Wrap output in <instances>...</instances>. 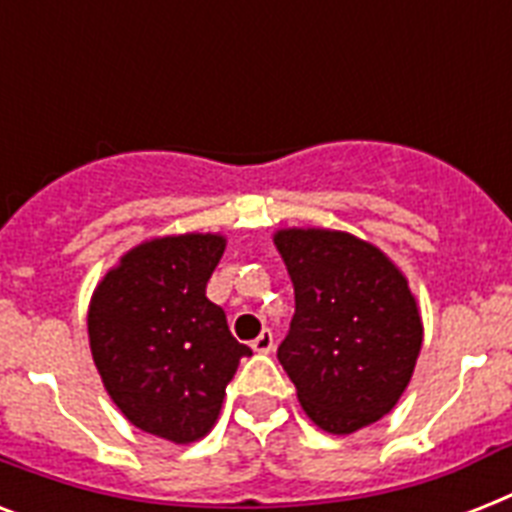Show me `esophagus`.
<instances>
[{
  "instance_id": "1",
  "label": "esophagus",
  "mask_w": 512,
  "mask_h": 512,
  "mask_svg": "<svg viewBox=\"0 0 512 512\" xmlns=\"http://www.w3.org/2000/svg\"><path fill=\"white\" fill-rule=\"evenodd\" d=\"M252 350H257V353H271L273 350V332L271 329H263L260 335L252 340Z\"/></svg>"
}]
</instances>
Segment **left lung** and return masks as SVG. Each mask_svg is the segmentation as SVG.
Here are the masks:
<instances>
[{
	"instance_id": "obj_1",
	"label": "left lung",
	"mask_w": 512,
	"mask_h": 512,
	"mask_svg": "<svg viewBox=\"0 0 512 512\" xmlns=\"http://www.w3.org/2000/svg\"><path fill=\"white\" fill-rule=\"evenodd\" d=\"M295 284L279 361L316 425L345 436L388 414L412 380L422 321L414 295L380 249L340 231L276 233Z\"/></svg>"
}]
</instances>
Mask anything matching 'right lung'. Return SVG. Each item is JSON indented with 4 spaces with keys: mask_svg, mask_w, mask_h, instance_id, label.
Here are the masks:
<instances>
[{
    "mask_svg": "<svg viewBox=\"0 0 512 512\" xmlns=\"http://www.w3.org/2000/svg\"><path fill=\"white\" fill-rule=\"evenodd\" d=\"M223 249L212 233L146 241L106 273L90 303V348L108 396L135 428L175 444L207 436L225 385L252 356L207 300Z\"/></svg>",
    "mask_w": 512,
    "mask_h": 512,
    "instance_id": "1",
    "label": "right lung"
}]
</instances>
